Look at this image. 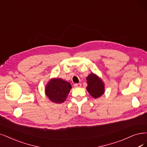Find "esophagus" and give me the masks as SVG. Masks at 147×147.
Instances as JSON below:
<instances>
[{"mask_svg": "<svg viewBox=\"0 0 147 147\" xmlns=\"http://www.w3.org/2000/svg\"><path fill=\"white\" fill-rule=\"evenodd\" d=\"M82 86V84H75L74 85V86L75 88H79V87H80V86Z\"/></svg>", "mask_w": 147, "mask_h": 147, "instance_id": "esophagus-1", "label": "esophagus"}]
</instances>
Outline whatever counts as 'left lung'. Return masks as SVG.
<instances>
[{
    "instance_id": "1",
    "label": "left lung",
    "mask_w": 147,
    "mask_h": 147,
    "mask_svg": "<svg viewBox=\"0 0 147 147\" xmlns=\"http://www.w3.org/2000/svg\"><path fill=\"white\" fill-rule=\"evenodd\" d=\"M87 90L89 94L94 99H97L105 93V84L100 78L91 73L86 77Z\"/></svg>"
}]
</instances>
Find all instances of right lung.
I'll return each mask as SVG.
<instances>
[{
	"instance_id": "1",
	"label": "right lung",
	"mask_w": 147,
	"mask_h": 147,
	"mask_svg": "<svg viewBox=\"0 0 147 147\" xmlns=\"http://www.w3.org/2000/svg\"><path fill=\"white\" fill-rule=\"evenodd\" d=\"M72 88L71 84L62 79L52 78L45 88V93L50 101L56 104L65 102Z\"/></svg>"
}]
</instances>
